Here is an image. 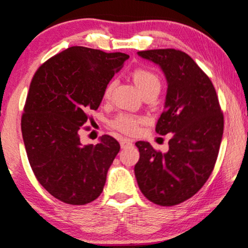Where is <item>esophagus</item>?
I'll use <instances>...</instances> for the list:
<instances>
[{
	"label": "esophagus",
	"instance_id": "esophagus-1",
	"mask_svg": "<svg viewBox=\"0 0 248 248\" xmlns=\"http://www.w3.org/2000/svg\"><path fill=\"white\" fill-rule=\"evenodd\" d=\"M132 145H133V141L130 140V139L122 138L121 140H120V146H121V148H127V147H129Z\"/></svg>",
	"mask_w": 248,
	"mask_h": 248
}]
</instances>
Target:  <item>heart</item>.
Returning <instances> with one entry per match:
<instances>
[{"label":"heart","mask_w":248,"mask_h":248,"mask_svg":"<svg viewBox=\"0 0 248 248\" xmlns=\"http://www.w3.org/2000/svg\"><path fill=\"white\" fill-rule=\"evenodd\" d=\"M133 81H134L135 86L138 87L139 91L141 93H145L148 89L157 87L160 88V81L157 76L153 74L152 72L146 69H137L132 74ZM114 83H109L105 91V97H109L113 89ZM143 119L139 118V116L130 115V114H120L115 119L111 121V127L115 129L120 130L126 134H134L139 130V126L142 124Z\"/></svg>","instance_id":"heart-1"}]
</instances>
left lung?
Returning a JSON list of instances; mask_svg holds the SVG:
<instances>
[{"instance_id": "8db88e82", "label": "left lung", "mask_w": 248, "mask_h": 248, "mask_svg": "<svg viewBox=\"0 0 248 248\" xmlns=\"http://www.w3.org/2000/svg\"><path fill=\"white\" fill-rule=\"evenodd\" d=\"M153 62L167 81L164 113L156 133H172L166 153L138 141L140 159L134 167L139 188L152 202L174 206L184 202L205 185L216 165L224 116L208 76L186 53L175 49L138 51Z\"/></svg>"}]
</instances>
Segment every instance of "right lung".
<instances>
[{"label":"right lung","mask_w":248,"mask_h":248,"mask_svg":"<svg viewBox=\"0 0 248 248\" xmlns=\"http://www.w3.org/2000/svg\"><path fill=\"white\" fill-rule=\"evenodd\" d=\"M128 58L75 46L35 73L21 129L32 172L56 199L86 205L102 193L120 145L102 135L95 146H83L78 130L88 120L87 111L99 108L107 84Z\"/></svg>","instance_id":"right-lung-1"}]
</instances>
